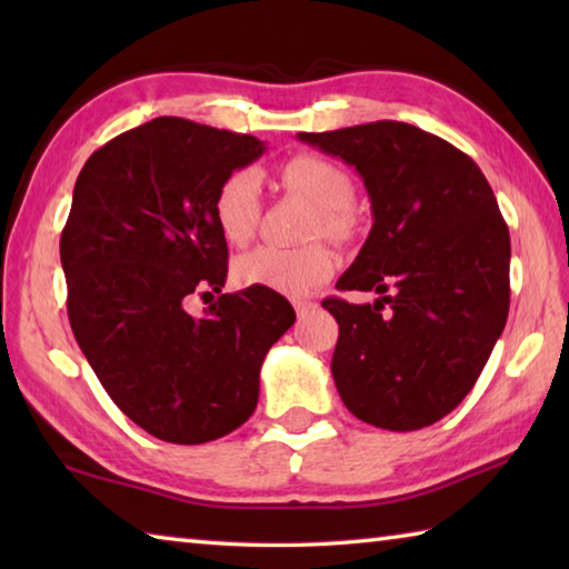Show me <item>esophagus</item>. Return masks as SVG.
Wrapping results in <instances>:
<instances>
[{"label":"esophagus","instance_id":"34e87169","mask_svg":"<svg viewBox=\"0 0 569 569\" xmlns=\"http://www.w3.org/2000/svg\"><path fill=\"white\" fill-rule=\"evenodd\" d=\"M293 306H296L298 319H306V316H311L316 308H319V303H313V301H296Z\"/></svg>","mask_w":569,"mask_h":569}]
</instances>
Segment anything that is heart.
Returning <instances> with one entry per match:
<instances>
[{"mask_svg": "<svg viewBox=\"0 0 569 569\" xmlns=\"http://www.w3.org/2000/svg\"><path fill=\"white\" fill-rule=\"evenodd\" d=\"M283 188L306 198L319 208L313 233L346 238L353 228L351 203L356 186L349 172L311 152L286 160L278 170ZM213 218L230 246H246L261 223V182L250 170H236L220 182L213 198ZM336 271V256L329 246L306 248L258 246L236 261V281L243 286H263L276 293L306 296L316 286L329 281Z\"/></svg>", "mask_w": 569, "mask_h": 569, "instance_id": "obj_1", "label": "heart"}]
</instances>
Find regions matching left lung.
Instances as JSON below:
<instances>
[{"mask_svg":"<svg viewBox=\"0 0 569 569\" xmlns=\"http://www.w3.org/2000/svg\"><path fill=\"white\" fill-rule=\"evenodd\" d=\"M298 140L359 172L373 226L326 298L339 323L331 373L353 417L413 431L457 409L509 313V230L477 162L437 134L379 120Z\"/></svg>","mask_w":569,"mask_h":569,"instance_id":"obj_1","label":"left lung"}]
</instances>
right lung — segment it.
I'll return each instance as SVG.
<instances>
[{"label": "right lung", "mask_w": 569, "mask_h": 569, "mask_svg": "<svg viewBox=\"0 0 569 569\" xmlns=\"http://www.w3.org/2000/svg\"><path fill=\"white\" fill-rule=\"evenodd\" d=\"M253 134L156 118L94 150L60 238L67 316L104 391L148 435L206 445L256 411L261 363L296 321L281 293H221L228 243L213 218L220 182L261 158Z\"/></svg>", "instance_id": "right-lung-1"}]
</instances>
